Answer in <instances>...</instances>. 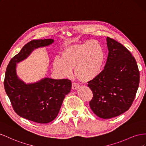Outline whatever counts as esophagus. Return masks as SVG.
Instances as JSON below:
<instances>
[{"instance_id":"esophagus-1","label":"esophagus","mask_w":146,"mask_h":146,"mask_svg":"<svg viewBox=\"0 0 146 146\" xmlns=\"http://www.w3.org/2000/svg\"><path fill=\"white\" fill-rule=\"evenodd\" d=\"M79 87H80V85H79L78 83L73 82V84H72V89L73 90H76Z\"/></svg>"}]
</instances>
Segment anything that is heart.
<instances>
[{
    "label": "heart",
    "instance_id": "1",
    "mask_svg": "<svg viewBox=\"0 0 146 146\" xmlns=\"http://www.w3.org/2000/svg\"><path fill=\"white\" fill-rule=\"evenodd\" d=\"M105 54L101 43L97 40L68 46L62 52L61 58L56 57L53 68L62 77L76 76L83 82H89L101 73Z\"/></svg>",
    "mask_w": 146,
    "mask_h": 146
}]
</instances>
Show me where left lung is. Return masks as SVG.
<instances>
[{
  "mask_svg": "<svg viewBox=\"0 0 146 146\" xmlns=\"http://www.w3.org/2000/svg\"><path fill=\"white\" fill-rule=\"evenodd\" d=\"M106 41L109 53L105 68L87 85L93 92L90 109L105 119L118 116L130 108L139 83L138 65L130 52L110 37Z\"/></svg>",
  "mask_w": 146,
  "mask_h": 146,
  "instance_id": "left-lung-1",
  "label": "left lung"
}]
</instances>
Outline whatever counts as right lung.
Listing matches in <instances>:
<instances>
[{
  "label": "right lung",
  "mask_w": 146,
  "mask_h": 146,
  "mask_svg": "<svg viewBox=\"0 0 146 146\" xmlns=\"http://www.w3.org/2000/svg\"><path fill=\"white\" fill-rule=\"evenodd\" d=\"M53 39L34 40L24 46L8 64L4 87L12 106L20 117L40 123H47L57 117L65 95L72 89L67 79L54 80L44 78L26 84L18 77L16 66L30 56L35 49L54 43Z\"/></svg>",
  "instance_id": "right-lung-1"
}]
</instances>
